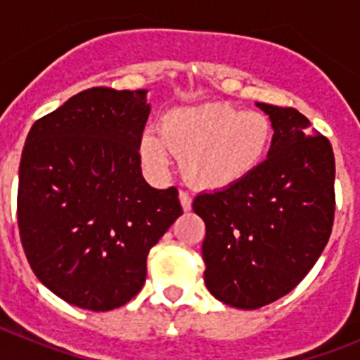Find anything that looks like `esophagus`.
Listing matches in <instances>:
<instances>
[{"instance_id": "esophagus-1", "label": "esophagus", "mask_w": 360, "mask_h": 360, "mask_svg": "<svg viewBox=\"0 0 360 360\" xmlns=\"http://www.w3.org/2000/svg\"><path fill=\"white\" fill-rule=\"evenodd\" d=\"M178 196H180V203H182L184 211L189 212L191 207H193V198H191L189 193H187V191H180V195Z\"/></svg>"}]
</instances>
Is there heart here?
Returning <instances> with one entry per match:
<instances>
[{"mask_svg":"<svg viewBox=\"0 0 360 360\" xmlns=\"http://www.w3.org/2000/svg\"><path fill=\"white\" fill-rule=\"evenodd\" d=\"M272 133V122L259 111L205 103L165 113L160 135L146 133L141 153L146 165L157 173L167 171L174 153L191 184L202 189H225L259 167Z\"/></svg>","mask_w":360,"mask_h":360,"instance_id":"b5f03b06","label":"heart"}]
</instances>
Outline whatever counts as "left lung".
<instances>
[{
  "instance_id": "left-lung-1",
  "label": "left lung",
  "mask_w": 360,
  "mask_h": 360,
  "mask_svg": "<svg viewBox=\"0 0 360 360\" xmlns=\"http://www.w3.org/2000/svg\"><path fill=\"white\" fill-rule=\"evenodd\" d=\"M257 106L274 128L266 160L241 182L193 202L205 221V287L241 310L274 303L297 287L328 243L335 214L328 139L294 108Z\"/></svg>"
}]
</instances>
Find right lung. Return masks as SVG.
<instances>
[{
    "mask_svg": "<svg viewBox=\"0 0 360 360\" xmlns=\"http://www.w3.org/2000/svg\"><path fill=\"white\" fill-rule=\"evenodd\" d=\"M146 90L90 88L34 122L25 142L18 225L44 287L108 311L135 297L153 245L182 214L176 187L142 176Z\"/></svg>",
    "mask_w": 360,
    "mask_h": 360,
    "instance_id": "obj_1",
    "label": "right lung"
}]
</instances>
